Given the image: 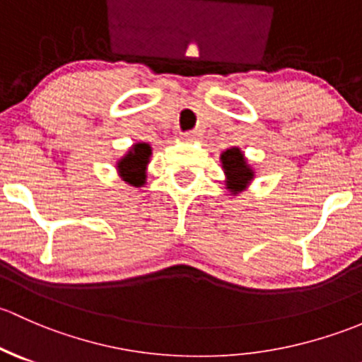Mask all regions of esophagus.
<instances>
[{"label": "esophagus", "mask_w": 362, "mask_h": 362, "mask_svg": "<svg viewBox=\"0 0 362 362\" xmlns=\"http://www.w3.org/2000/svg\"><path fill=\"white\" fill-rule=\"evenodd\" d=\"M182 136H185L186 141H197V139H200V136H202V134H200L199 130H188V132H185Z\"/></svg>", "instance_id": "34e87169"}]
</instances>
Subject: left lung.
<instances>
[{
    "label": "left lung",
    "instance_id": "8db88e82",
    "mask_svg": "<svg viewBox=\"0 0 362 362\" xmlns=\"http://www.w3.org/2000/svg\"><path fill=\"white\" fill-rule=\"evenodd\" d=\"M223 169H225L226 177H228V186L233 192H240L245 188L249 181L252 180V170L245 165L244 155L240 153L238 148H232V150H226L221 155Z\"/></svg>",
    "mask_w": 362,
    "mask_h": 362
}]
</instances>
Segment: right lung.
I'll return each mask as SVG.
<instances>
[{
	"label": "right lung",
	"instance_id": "obj_1",
	"mask_svg": "<svg viewBox=\"0 0 362 362\" xmlns=\"http://www.w3.org/2000/svg\"><path fill=\"white\" fill-rule=\"evenodd\" d=\"M151 155L150 144L139 143L129 151V155H125L124 158L118 162V169L120 174L124 176L127 182H130L132 186H141L144 182V169H146L148 158Z\"/></svg>",
	"mask_w": 362,
	"mask_h": 362
}]
</instances>
